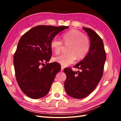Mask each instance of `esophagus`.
I'll list each match as a JSON object with an SVG mask.
<instances>
[{"label": "esophagus", "mask_w": 121, "mask_h": 121, "mask_svg": "<svg viewBox=\"0 0 121 121\" xmlns=\"http://www.w3.org/2000/svg\"><path fill=\"white\" fill-rule=\"evenodd\" d=\"M64 68H64L63 66H61V71H63L64 70Z\"/></svg>", "instance_id": "34e87169"}]
</instances>
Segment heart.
Returning a JSON list of instances; mask_svg holds the SVG:
<instances>
[{
	"instance_id": "obj_1",
	"label": "heart",
	"mask_w": 121,
	"mask_h": 121,
	"mask_svg": "<svg viewBox=\"0 0 121 121\" xmlns=\"http://www.w3.org/2000/svg\"><path fill=\"white\" fill-rule=\"evenodd\" d=\"M65 45L68 46V53L61 54L54 58V60L63 66L74 63L77 57L82 59L85 57L90 49V40L88 36L76 29L68 31L62 36ZM63 43L61 40L54 38L50 42V47L52 52L56 54H59Z\"/></svg>"
}]
</instances>
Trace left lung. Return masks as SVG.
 I'll use <instances>...</instances> for the list:
<instances>
[{"label": "left lung", "instance_id": "8db88e82", "mask_svg": "<svg viewBox=\"0 0 121 121\" xmlns=\"http://www.w3.org/2000/svg\"><path fill=\"white\" fill-rule=\"evenodd\" d=\"M90 40V49L84 59L74 67L81 71L65 68L67 79L64 84L65 92L73 98L81 99L95 89L103 75L106 53L101 38L92 29L83 27Z\"/></svg>", "mask_w": 121, "mask_h": 121}]
</instances>
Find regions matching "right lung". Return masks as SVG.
Instances as JSON below:
<instances>
[{
    "instance_id": "obj_1",
    "label": "right lung",
    "mask_w": 121,
    "mask_h": 121,
    "mask_svg": "<svg viewBox=\"0 0 121 121\" xmlns=\"http://www.w3.org/2000/svg\"><path fill=\"white\" fill-rule=\"evenodd\" d=\"M68 28L39 25L27 31L20 39L13 65L18 85L29 97L38 99L48 93L55 77L60 71L56 62L47 63L52 54L50 42L58 33Z\"/></svg>"
}]
</instances>
